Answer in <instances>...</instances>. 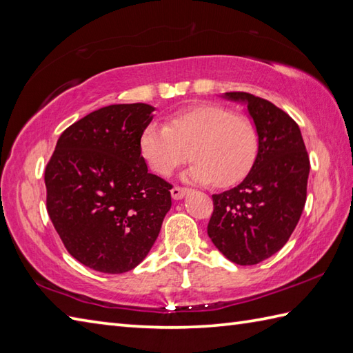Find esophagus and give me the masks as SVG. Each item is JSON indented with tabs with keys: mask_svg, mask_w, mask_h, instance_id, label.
Returning <instances> with one entry per match:
<instances>
[{
	"mask_svg": "<svg viewBox=\"0 0 353 353\" xmlns=\"http://www.w3.org/2000/svg\"><path fill=\"white\" fill-rule=\"evenodd\" d=\"M188 192H190L188 188H182V186H172V188H171V197L174 199V200H181Z\"/></svg>",
	"mask_w": 353,
	"mask_h": 353,
	"instance_id": "34e87169",
	"label": "esophagus"
}]
</instances>
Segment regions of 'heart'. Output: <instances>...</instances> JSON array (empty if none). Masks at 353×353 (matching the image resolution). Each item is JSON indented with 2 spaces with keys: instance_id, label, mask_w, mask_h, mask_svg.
<instances>
[{
  "instance_id": "b5f03b06",
  "label": "heart",
  "mask_w": 353,
  "mask_h": 353,
  "mask_svg": "<svg viewBox=\"0 0 353 353\" xmlns=\"http://www.w3.org/2000/svg\"><path fill=\"white\" fill-rule=\"evenodd\" d=\"M139 150L156 174L171 171L190 159V181L232 186L249 174L259 150L256 127L249 118L220 104H197L179 110L167 125L150 123L142 130Z\"/></svg>"
}]
</instances>
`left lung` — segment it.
<instances>
[{
    "mask_svg": "<svg viewBox=\"0 0 353 353\" xmlns=\"http://www.w3.org/2000/svg\"><path fill=\"white\" fill-rule=\"evenodd\" d=\"M223 97L245 104L256 127L259 150L241 183L212 196L208 235L229 261L254 265L279 252L301 220L310 157L301 129L282 109L247 92Z\"/></svg>",
    "mask_w": 353,
    "mask_h": 353,
    "instance_id": "obj_1",
    "label": "left lung"
}]
</instances>
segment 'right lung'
<instances>
[{
    "label": "right lung",
    "mask_w": 353,
    "mask_h": 353,
    "mask_svg": "<svg viewBox=\"0 0 353 353\" xmlns=\"http://www.w3.org/2000/svg\"><path fill=\"white\" fill-rule=\"evenodd\" d=\"M154 108L110 104L66 129L45 168L47 211L66 250L95 272L141 264L171 208V185L148 172L139 138Z\"/></svg>",
    "instance_id": "1"
}]
</instances>
